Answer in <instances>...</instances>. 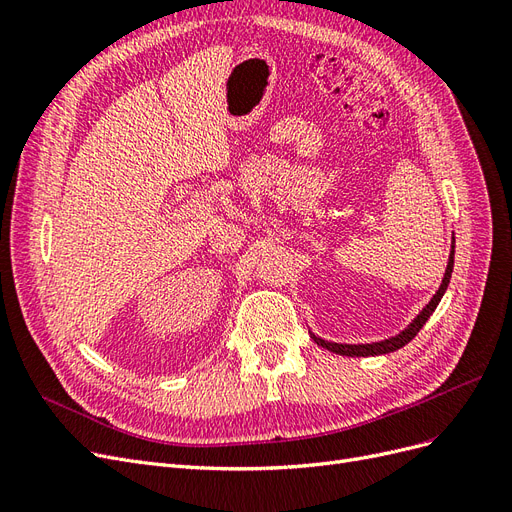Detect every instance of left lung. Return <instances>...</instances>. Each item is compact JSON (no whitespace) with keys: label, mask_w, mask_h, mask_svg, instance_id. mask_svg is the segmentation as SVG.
Wrapping results in <instances>:
<instances>
[{"label":"left lung","mask_w":512,"mask_h":512,"mask_svg":"<svg viewBox=\"0 0 512 512\" xmlns=\"http://www.w3.org/2000/svg\"><path fill=\"white\" fill-rule=\"evenodd\" d=\"M453 262H455V239H453V250H451V256H448V265H446V273H444V280L438 288V292L433 294V299L425 305V309L421 314H418L410 324L408 329L401 331L399 335L391 337V339H384V342H376V344H359V346H352V344H335V342H327V339H320L316 335L314 342L322 348H327L335 354H344V356H376V354H389V352H395L399 348H404L408 342H412V339L416 337V333L423 329V324L429 320V316L436 312V307L442 299V294L446 292L448 288V282H451V273H453Z\"/></svg>","instance_id":"obj_1"}]
</instances>
